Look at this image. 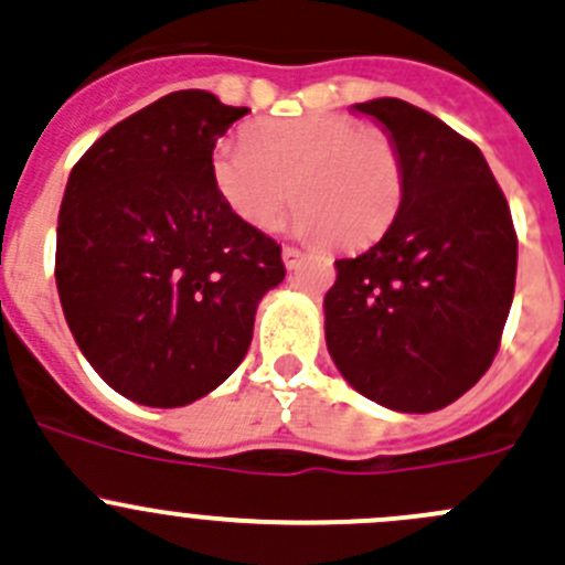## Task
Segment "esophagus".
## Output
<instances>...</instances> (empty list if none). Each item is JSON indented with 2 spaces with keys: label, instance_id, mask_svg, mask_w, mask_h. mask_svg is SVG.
Returning a JSON list of instances; mask_svg holds the SVG:
<instances>
[{
  "label": "esophagus",
  "instance_id": "esophagus-1",
  "mask_svg": "<svg viewBox=\"0 0 565 565\" xmlns=\"http://www.w3.org/2000/svg\"><path fill=\"white\" fill-rule=\"evenodd\" d=\"M300 250L295 248V246H284V250H281V259H284V267H287V270H295V267H298V262H300Z\"/></svg>",
  "mask_w": 565,
  "mask_h": 565
}]
</instances>
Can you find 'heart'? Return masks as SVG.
<instances>
[{"mask_svg": "<svg viewBox=\"0 0 565 565\" xmlns=\"http://www.w3.org/2000/svg\"><path fill=\"white\" fill-rule=\"evenodd\" d=\"M210 177L243 224L273 230L292 196L295 235L335 246L374 241L404 193V163L391 136L344 114L254 122L246 141H215Z\"/></svg>", "mask_w": 565, "mask_h": 565, "instance_id": "obj_1", "label": "heart"}]
</instances>
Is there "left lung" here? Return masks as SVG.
<instances>
[{
	"label": "left lung",
	"mask_w": 565,
	"mask_h": 565,
	"mask_svg": "<svg viewBox=\"0 0 565 565\" xmlns=\"http://www.w3.org/2000/svg\"><path fill=\"white\" fill-rule=\"evenodd\" d=\"M383 125L404 193L380 243L335 259L324 341L341 377L396 413L457 402L494 361L516 278V235L487 158L398 98L355 104Z\"/></svg>",
	"instance_id": "left-lung-1"
}]
</instances>
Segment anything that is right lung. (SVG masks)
Wrapping results in <instances>:
<instances>
[{"label": "right lung", "mask_w": 565, "mask_h": 565, "mask_svg": "<svg viewBox=\"0 0 565 565\" xmlns=\"http://www.w3.org/2000/svg\"><path fill=\"white\" fill-rule=\"evenodd\" d=\"M246 106L180 89L106 130L67 177L56 292L89 366L147 407H182L246 358L281 246L218 196L210 152Z\"/></svg>", "instance_id": "1"}]
</instances>
